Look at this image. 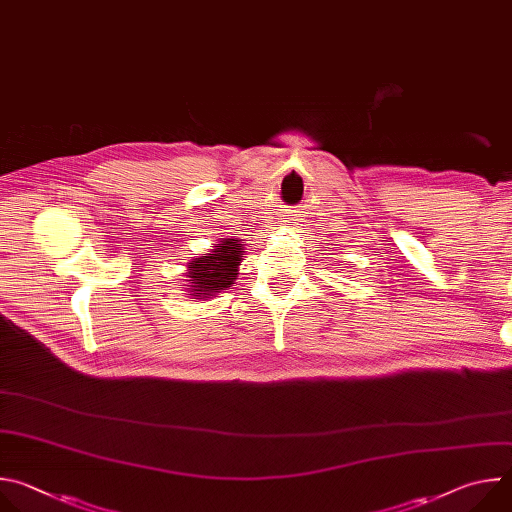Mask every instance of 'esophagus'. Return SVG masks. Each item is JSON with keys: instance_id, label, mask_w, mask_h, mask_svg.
<instances>
[{"instance_id": "esophagus-1", "label": "esophagus", "mask_w": 512, "mask_h": 512, "mask_svg": "<svg viewBox=\"0 0 512 512\" xmlns=\"http://www.w3.org/2000/svg\"><path fill=\"white\" fill-rule=\"evenodd\" d=\"M289 221H291V218H289Z\"/></svg>"}]
</instances>
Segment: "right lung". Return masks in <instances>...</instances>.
Returning <instances> with one entry per match:
<instances>
[{"label": "right lung", "mask_w": 512, "mask_h": 512, "mask_svg": "<svg viewBox=\"0 0 512 512\" xmlns=\"http://www.w3.org/2000/svg\"><path fill=\"white\" fill-rule=\"evenodd\" d=\"M243 245L237 239H225L210 253L196 257L188 263V298L206 300L218 294L221 289L233 285L239 275V265L243 261Z\"/></svg>", "instance_id": "right-lung-1"}]
</instances>
